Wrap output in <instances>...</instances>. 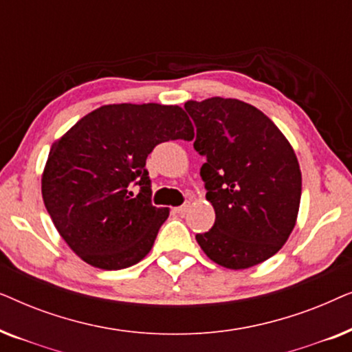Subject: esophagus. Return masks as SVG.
Segmentation results:
<instances>
[{"label": "esophagus", "mask_w": 352, "mask_h": 352, "mask_svg": "<svg viewBox=\"0 0 352 352\" xmlns=\"http://www.w3.org/2000/svg\"><path fill=\"white\" fill-rule=\"evenodd\" d=\"M187 210H189V204H184V205H181V206H177V208H175L177 214H186Z\"/></svg>", "instance_id": "34e87169"}]
</instances>
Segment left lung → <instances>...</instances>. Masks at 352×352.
I'll return each instance as SVG.
<instances>
[{"label": "left lung", "instance_id": "8db88e82", "mask_svg": "<svg viewBox=\"0 0 352 352\" xmlns=\"http://www.w3.org/2000/svg\"><path fill=\"white\" fill-rule=\"evenodd\" d=\"M194 148L213 228L195 239L206 256L228 269H248L280 250L296 224L301 170L292 144L269 117L239 99L187 100Z\"/></svg>", "mask_w": 352, "mask_h": 352}]
</instances>
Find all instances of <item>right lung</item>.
<instances>
[{
    "instance_id": "1",
    "label": "right lung",
    "mask_w": 352,
    "mask_h": 352,
    "mask_svg": "<svg viewBox=\"0 0 352 352\" xmlns=\"http://www.w3.org/2000/svg\"><path fill=\"white\" fill-rule=\"evenodd\" d=\"M194 139L179 105L110 104L52 144L41 176L45 206L65 243L91 266L118 271L146 258L170 208L151 204L147 155ZM139 185L136 196L132 186Z\"/></svg>"
}]
</instances>
